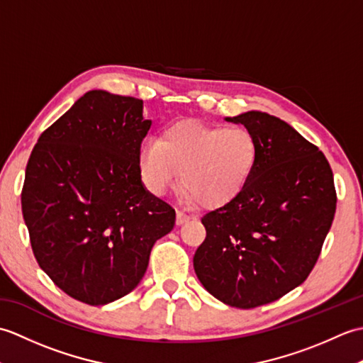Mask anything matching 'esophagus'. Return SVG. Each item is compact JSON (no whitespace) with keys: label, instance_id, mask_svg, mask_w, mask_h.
<instances>
[{"label":"esophagus","instance_id":"34e87169","mask_svg":"<svg viewBox=\"0 0 363 363\" xmlns=\"http://www.w3.org/2000/svg\"><path fill=\"white\" fill-rule=\"evenodd\" d=\"M189 220H190V215L184 213L182 211H177V212H176V225H177V226L184 225V223H187Z\"/></svg>","mask_w":363,"mask_h":363}]
</instances>
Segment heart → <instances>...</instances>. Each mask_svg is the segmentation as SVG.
Wrapping results in <instances>:
<instances>
[{
	"label": "heart",
	"mask_w": 363,
	"mask_h": 363,
	"mask_svg": "<svg viewBox=\"0 0 363 363\" xmlns=\"http://www.w3.org/2000/svg\"><path fill=\"white\" fill-rule=\"evenodd\" d=\"M259 146L248 129L182 120L160 140L146 138L138 148V168L151 194L164 195L181 172L184 198L204 207H223L242 194L256 169Z\"/></svg>",
	"instance_id": "1"
}]
</instances>
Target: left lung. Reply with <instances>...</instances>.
I'll return each mask as SVG.
<instances>
[{"label": "left lung", "mask_w": 363, "mask_h": 363, "mask_svg": "<svg viewBox=\"0 0 363 363\" xmlns=\"http://www.w3.org/2000/svg\"><path fill=\"white\" fill-rule=\"evenodd\" d=\"M225 120L256 138L257 165L233 203L201 218L207 234L194 267L212 296L252 309L307 279L333 225L337 195L325 154L289 123L259 111Z\"/></svg>", "instance_id": "left-lung-1"}]
</instances>
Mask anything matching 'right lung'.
Segmentation results:
<instances>
[{
    "label": "right lung",
    "instance_id": "add662e5",
    "mask_svg": "<svg viewBox=\"0 0 363 363\" xmlns=\"http://www.w3.org/2000/svg\"><path fill=\"white\" fill-rule=\"evenodd\" d=\"M143 101L90 90L37 140L21 211L43 272L67 295L104 306L133 291L176 212L150 194L138 148Z\"/></svg>",
    "mask_w": 363,
    "mask_h": 363
}]
</instances>
